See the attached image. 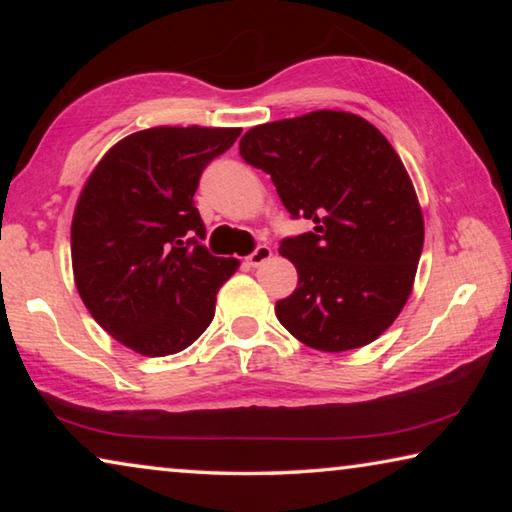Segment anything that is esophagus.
<instances>
[{
	"instance_id": "34e87169",
	"label": "esophagus",
	"mask_w": 512,
	"mask_h": 512,
	"mask_svg": "<svg viewBox=\"0 0 512 512\" xmlns=\"http://www.w3.org/2000/svg\"><path fill=\"white\" fill-rule=\"evenodd\" d=\"M273 257V250L268 248V246H259V248H255L253 253H250L248 257H246V264L248 266H259V264H264V262H268V259Z\"/></svg>"
}]
</instances>
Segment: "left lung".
<instances>
[{"label": "left lung", "instance_id": "8db88e82", "mask_svg": "<svg viewBox=\"0 0 512 512\" xmlns=\"http://www.w3.org/2000/svg\"><path fill=\"white\" fill-rule=\"evenodd\" d=\"M239 153L271 176L293 219L314 221L280 244L298 287L277 300V320L323 352L375 341L409 300L424 244L418 194L391 142L352 112L314 110L250 128Z\"/></svg>", "mask_w": 512, "mask_h": 512}]
</instances>
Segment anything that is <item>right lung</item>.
Returning a JSON list of instances; mask_svg holds the SVG:
<instances>
[{
  "instance_id": "1",
  "label": "right lung",
  "mask_w": 512,
  "mask_h": 512,
  "mask_svg": "<svg viewBox=\"0 0 512 512\" xmlns=\"http://www.w3.org/2000/svg\"><path fill=\"white\" fill-rule=\"evenodd\" d=\"M241 128L155 126L119 140L81 189L72 268L92 318L144 357L192 345L214 318L216 293L239 259L201 244L194 207L203 169Z\"/></svg>"
}]
</instances>
